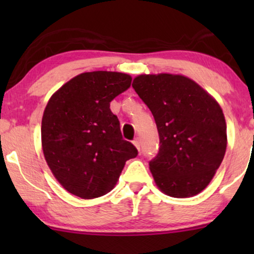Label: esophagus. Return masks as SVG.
<instances>
[{
  "instance_id": "esophagus-1",
  "label": "esophagus",
  "mask_w": 254,
  "mask_h": 254,
  "mask_svg": "<svg viewBox=\"0 0 254 254\" xmlns=\"http://www.w3.org/2000/svg\"><path fill=\"white\" fill-rule=\"evenodd\" d=\"M133 143H134L135 147L137 148V150L140 151V149H141V142H140V138H138V137L135 138V140L133 141Z\"/></svg>"
}]
</instances>
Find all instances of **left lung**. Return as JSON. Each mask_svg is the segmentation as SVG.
I'll use <instances>...</instances> for the list:
<instances>
[{
    "label": "left lung",
    "instance_id": "1",
    "mask_svg": "<svg viewBox=\"0 0 254 254\" xmlns=\"http://www.w3.org/2000/svg\"><path fill=\"white\" fill-rule=\"evenodd\" d=\"M133 89L151 111L159 148L149 162L159 190L173 197L196 195L220 168L227 125L216 100L180 75H140Z\"/></svg>",
    "mask_w": 254,
    "mask_h": 254
}]
</instances>
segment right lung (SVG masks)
I'll return each mask as SVG.
<instances>
[{
    "instance_id": "obj_1",
    "label": "right lung",
    "mask_w": 254,
    "mask_h": 254,
    "mask_svg": "<svg viewBox=\"0 0 254 254\" xmlns=\"http://www.w3.org/2000/svg\"><path fill=\"white\" fill-rule=\"evenodd\" d=\"M131 77L92 71L71 78L51 97L41 121V142L58 182L82 199L105 195L116 185L125 163L137 156L123 138L110 103L130 86Z\"/></svg>"
}]
</instances>
